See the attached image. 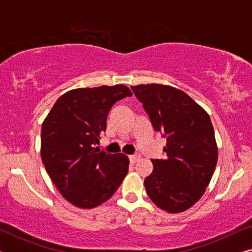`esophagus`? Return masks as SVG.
I'll return each mask as SVG.
<instances>
[{
	"label": "esophagus",
	"instance_id": "obj_1",
	"mask_svg": "<svg viewBox=\"0 0 252 252\" xmlns=\"http://www.w3.org/2000/svg\"><path fill=\"white\" fill-rule=\"evenodd\" d=\"M140 158H141L140 155H134V156H129V160L132 161V163H136Z\"/></svg>",
	"mask_w": 252,
	"mask_h": 252
}]
</instances>
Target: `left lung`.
Segmentation results:
<instances>
[{
    "instance_id": "left-lung-1",
    "label": "left lung",
    "mask_w": 252,
    "mask_h": 252,
    "mask_svg": "<svg viewBox=\"0 0 252 252\" xmlns=\"http://www.w3.org/2000/svg\"><path fill=\"white\" fill-rule=\"evenodd\" d=\"M156 132L163 133L165 159H153L144 179L149 198L168 213L191 208L205 192L218 160L215 130L208 112L190 96L168 85L132 86Z\"/></svg>"
}]
</instances>
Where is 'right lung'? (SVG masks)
Listing matches in <instances>:
<instances>
[{
    "label": "right lung",
    "instance_id": "obj_1",
    "mask_svg": "<svg viewBox=\"0 0 252 252\" xmlns=\"http://www.w3.org/2000/svg\"><path fill=\"white\" fill-rule=\"evenodd\" d=\"M125 85L77 88L61 96L41 128V158L61 195L80 209L103 204L128 172L124 154H108L95 144L106 129L112 105L132 96Z\"/></svg>",
    "mask_w": 252,
    "mask_h": 252
}]
</instances>
